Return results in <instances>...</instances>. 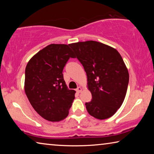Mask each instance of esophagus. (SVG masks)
I'll return each mask as SVG.
<instances>
[{
  "label": "esophagus",
  "instance_id": "esophagus-1",
  "mask_svg": "<svg viewBox=\"0 0 154 154\" xmlns=\"http://www.w3.org/2000/svg\"><path fill=\"white\" fill-rule=\"evenodd\" d=\"M82 90H83V88H82V87H78L77 88V92H78V93H80L81 92H82Z\"/></svg>",
  "mask_w": 154,
  "mask_h": 154
}]
</instances>
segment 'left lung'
I'll return each mask as SVG.
<instances>
[{"label": "left lung", "instance_id": "8db88e82", "mask_svg": "<svg viewBox=\"0 0 154 154\" xmlns=\"http://www.w3.org/2000/svg\"><path fill=\"white\" fill-rule=\"evenodd\" d=\"M87 74L92 99L85 103L90 116L98 119L111 118L123 103L129 82L128 69L119 52L94 41L71 43Z\"/></svg>", "mask_w": 154, "mask_h": 154}]
</instances>
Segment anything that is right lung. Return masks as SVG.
Segmentation results:
<instances>
[{
    "instance_id": "obj_1",
    "label": "right lung",
    "mask_w": 154,
    "mask_h": 154,
    "mask_svg": "<svg viewBox=\"0 0 154 154\" xmlns=\"http://www.w3.org/2000/svg\"><path fill=\"white\" fill-rule=\"evenodd\" d=\"M71 44H50L28 61L24 90L39 116L49 122H60L69 115L75 91L69 90L62 71L70 58H75Z\"/></svg>"
}]
</instances>
